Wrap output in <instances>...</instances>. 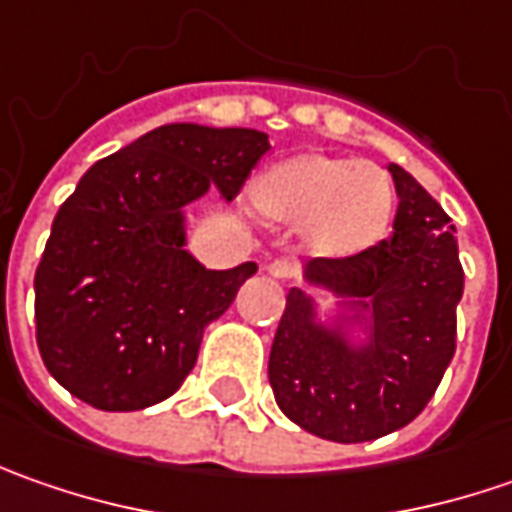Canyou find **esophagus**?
Segmentation results:
<instances>
[{
    "label": "esophagus",
    "mask_w": 512,
    "mask_h": 512,
    "mask_svg": "<svg viewBox=\"0 0 512 512\" xmlns=\"http://www.w3.org/2000/svg\"><path fill=\"white\" fill-rule=\"evenodd\" d=\"M267 273H270L273 279H282V282H285V279H293L296 267L290 265L287 259H273V262L267 265Z\"/></svg>",
    "instance_id": "esophagus-1"
}]
</instances>
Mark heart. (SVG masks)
<instances>
[{
	"label": "heart",
	"mask_w": 512,
	"mask_h": 512,
	"mask_svg": "<svg viewBox=\"0 0 512 512\" xmlns=\"http://www.w3.org/2000/svg\"><path fill=\"white\" fill-rule=\"evenodd\" d=\"M250 205L276 225L302 227L310 253L347 262L384 242L396 213V190L376 165L299 153L253 179Z\"/></svg>",
	"instance_id": "obj_1"
}]
</instances>
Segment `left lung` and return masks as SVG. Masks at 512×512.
Masks as SVG:
<instances>
[{
  "mask_svg": "<svg viewBox=\"0 0 512 512\" xmlns=\"http://www.w3.org/2000/svg\"><path fill=\"white\" fill-rule=\"evenodd\" d=\"M393 236L367 253L310 259L290 287L267 379L290 422L327 442H373L424 410L456 353L464 270L456 227L399 165ZM310 289L334 296L319 306Z\"/></svg>",
  "mask_w": 512,
  "mask_h": 512,
  "instance_id": "8db88e82",
  "label": "left lung"
}]
</instances>
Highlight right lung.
I'll return each instance as SVG.
<instances>
[{"label":"right lung","mask_w":512,"mask_h":512,"mask_svg":"<svg viewBox=\"0 0 512 512\" xmlns=\"http://www.w3.org/2000/svg\"><path fill=\"white\" fill-rule=\"evenodd\" d=\"M270 150L253 128L173 122L99 159L59 207L36 267V344L48 373L96 410L173 396L205 327L259 270H207L187 250V205L233 202Z\"/></svg>","instance_id":"right-lung-1"}]
</instances>
